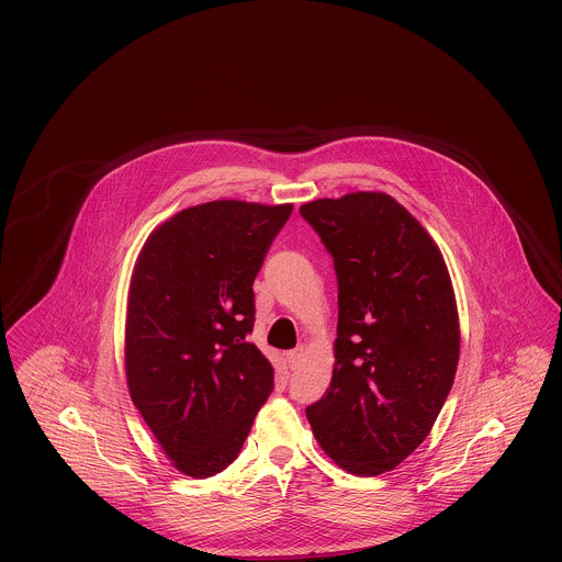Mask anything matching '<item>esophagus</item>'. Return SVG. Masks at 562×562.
Returning a JSON list of instances; mask_svg holds the SVG:
<instances>
[{
	"instance_id": "34e87169",
	"label": "esophagus",
	"mask_w": 562,
	"mask_h": 562,
	"mask_svg": "<svg viewBox=\"0 0 562 562\" xmlns=\"http://www.w3.org/2000/svg\"><path fill=\"white\" fill-rule=\"evenodd\" d=\"M301 360H303V348L291 349L286 353V362H289L291 369H296L301 364Z\"/></svg>"
}]
</instances>
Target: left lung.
Returning <instances> with one entry per match:
<instances>
[{
	"mask_svg": "<svg viewBox=\"0 0 562 562\" xmlns=\"http://www.w3.org/2000/svg\"><path fill=\"white\" fill-rule=\"evenodd\" d=\"M333 257L335 371L305 408L324 453L356 476L394 470L429 434L453 387L459 318L440 248L381 191L299 209Z\"/></svg>",
	"mask_w": 562,
	"mask_h": 562,
	"instance_id": "left-lung-1",
	"label": "left lung"
}]
</instances>
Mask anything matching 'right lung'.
Here are the masks:
<instances>
[{"instance_id": "1", "label": "right lung", "mask_w": 562, "mask_h": 562, "mask_svg": "<svg viewBox=\"0 0 562 562\" xmlns=\"http://www.w3.org/2000/svg\"><path fill=\"white\" fill-rule=\"evenodd\" d=\"M293 204L216 200L147 238L126 316L134 406L172 465L191 479L223 472L273 390L268 358L246 337L252 282Z\"/></svg>"}]
</instances>
